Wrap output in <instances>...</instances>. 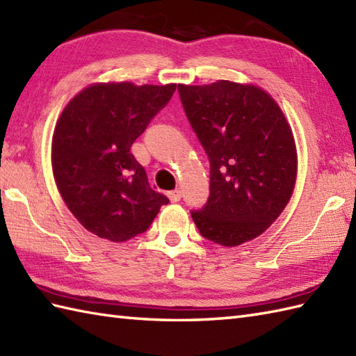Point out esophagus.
Returning <instances> with one entry per match:
<instances>
[{"mask_svg":"<svg viewBox=\"0 0 356 356\" xmlns=\"http://www.w3.org/2000/svg\"><path fill=\"white\" fill-rule=\"evenodd\" d=\"M168 197H170V200H171L172 203H176V202L180 200V197H182V194H180L179 190H174V191L168 193Z\"/></svg>","mask_w":356,"mask_h":356,"instance_id":"obj_1","label":"esophagus"}]
</instances>
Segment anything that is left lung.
I'll return each instance as SVG.
<instances>
[{
    "label": "left lung",
    "mask_w": 356,
    "mask_h": 356,
    "mask_svg": "<svg viewBox=\"0 0 356 356\" xmlns=\"http://www.w3.org/2000/svg\"><path fill=\"white\" fill-rule=\"evenodd\" d=\"M179 93L211 165L209 199L193 211V220L217 245L251 241L292 197L298 171L292 128L274 97L255 84H179Z\"/></svg>",
    "instance_id": "obj_1"
}]
</instances>
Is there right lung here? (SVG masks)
Instances as JSON below:
<instances>
[{
	"mask_svg": "<svg viewBox=\"0 0 356 356\" xmlns=\"http://www.w3.org/2000/svg\"><path fill=\"white\" fill-rule=\"evenodd\" d=\"M176 86L95 82L73 96L58 118L53 177L67 208L95 236L124 243L145 232L168 203L151 190L130 148Z\"/></svg>",
	"mask_w": 356,
	"mask_h": 356,
	"instance_id": "1",
	"label": "right lung"
}]
</instances>
